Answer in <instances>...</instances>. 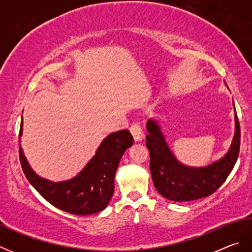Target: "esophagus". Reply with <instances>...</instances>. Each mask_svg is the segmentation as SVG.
<instances>
[{
    "instance_id": "1",
    "label": "esophagus",
    "mask_w": 252,
    "mask_h": 252,
    "mask_svg": "<svg viewBox=\"0 0 252 252\" xmlns=\"http://www.w3.org/2000/svg\"><path fill=\"white\" fill-rule=\"evenodd\" d=\"M130 132L132 136H133L134 141L135 142H139L141 141L143 139V131H142V127L140 126L138 123H134V125H132L130 127Z\"/></svg>"
}]
</instances>
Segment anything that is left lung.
<instances>
[{
    "label": "left lung",
    "instance_id": "obj_1",
    "mask_svg": "<svg viewBox=\"0 0 252 252\" xmlns=\"http://www.w3.org/2000/svg\"><path fill=\"white\" fill-rule=\"evenodd\" d=\"M236 131L229 151L206 167H188L170 150L160 126L153 119L147 122V147L150 152L153 185L162 197L185 202L209 197L225 181L236 164L240 150V126L234 109Z\"/></svg>",
    "mask_w": 252,
    "mask_h": 252
}]
</instances>
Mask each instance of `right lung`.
Here are the masks:
<instances>
[{"mask_svg": "<svg viewBox=\"0 0 252 252\" xmlns=\"http://www.w3.org/2000/svg\"><path fill=\"white\" fill-rule=\"evenodd\" d=\"M22 131L23 118L20 136ZM132 144L133 138L129 130L112 132L101 142L95 155L78 176L60 182L37 176L30 167L21 147L19 153L25 177L46 201L72 215L89 216L102 211L109 204L114 191V176L118 165L123 153Z\"/></svg>", "mask_w": 252, "mask_h": 252, "instance_id": "right-lung-1", "label": "right lung"}]
</instances>
